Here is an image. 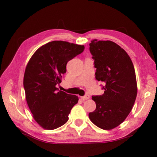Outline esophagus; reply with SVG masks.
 Wrapping results in <instances>:
<instances>
[{"instance_id": "esophagus-1", "label": "esophagus", "mask_w": 157, "mask_h": 157, "mask_svg": "<svg viewBox=\"0 0 157 157\" xmlns=\"http://www.w3.org/2000/svg\"><path fill=\"white\" fill-rule=\"evenodd\" d=\"M80 98L82 100H83V101H86V100H88V99L90 98V96L88 95V94H86V95H85L84 96H81Z\"/></svg>"}]
</instances>
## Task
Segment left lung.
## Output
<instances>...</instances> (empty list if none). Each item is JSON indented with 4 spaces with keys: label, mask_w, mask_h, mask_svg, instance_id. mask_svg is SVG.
<instances>
[{
    "label": "left lung",
    "mask_w": 157,
    "mask_h": 157,
    "mask_svg": "<svg viewBox=\"0 0 157 157\" xmlns=\"http://www.w3.org/2000/svg\"><path fill=\"white\" fill-rule=\"evenodd\" d=\"M90 51L96 79L106 84L104 94L92 97L96 106L89 118L101 129H113L125 121L134 105L138 92L134 67L125 50L112 41L93 40Z\"/></svg>",
    "instance_id": "8db88e82"
}]
</instances>
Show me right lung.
<instances>
[{
  "instance_id": "obj_1",
  "label": "right lung",
  "mask_w": 157,
  "mask_h": 157,
  "mask_svg": "<svg viewBox=\"0 0 157 157\" xmlns=\"http://www.w3.org/2000/svg\"><path fill=\"white\" fill-rule=\"evenodd\" d=\"M84 50V45L52 41L40 47L28 61L23 77L25 98L33 118L43 129L64 125L78 103V96L59 90L56 85L66 73L67 62Z\"/></svg>"
}]
</instances>
